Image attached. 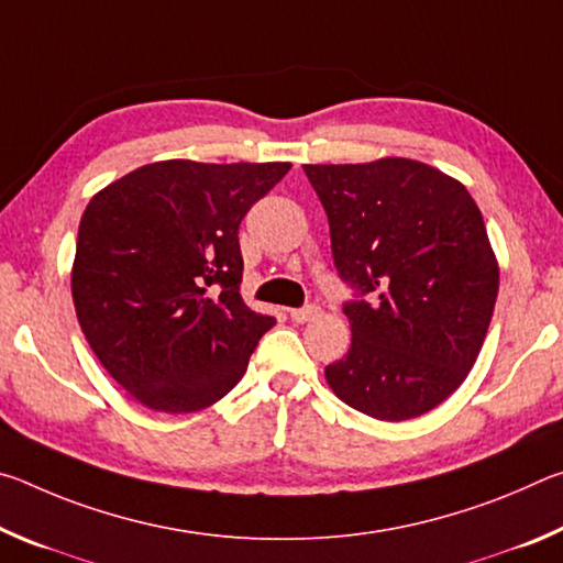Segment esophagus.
Returning a JSON list of instances; mask_svg holds the SVG:
<instances>
[{
  "mask_svg": "<svg viewBox=\"0 0 563 563\" xmlns=\"http://www.w3.org/2000/svg\"><path fill=\"white\" fill-rule=\"evenodd\" d=\"M320 316L318 305H305V308H292L290 310V320L292 322H310Z\"/></svg>",
  "mask_w": 563,
  "mask_h": 563,
  "instance_id": "esophagus-1",
  "label": "esophagus"
}]
</instances>
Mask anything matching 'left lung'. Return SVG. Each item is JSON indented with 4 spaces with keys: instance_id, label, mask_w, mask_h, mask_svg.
<instances>
[{
    "instance_id": "1",
    "label": "left lung",
    "mask_w": 563,
    "mask_h": 563,
    "mask_svg": "<svg viewBox=\"0 0 563 563\" xmlns=\"http://www.w3.org/2000/svg\"><path fill=\"white\" fill-rule=\"evenodd\" d=\"M330 221L347 302V355L325 367L357 412L402 422L460 387L487 338L499 263L460 180L412 158L302 166Z\"/></svg>"
}]
</instances>
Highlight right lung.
<instances>
[{
  "label": "right lung",
  "mask_w": 563,
  "mask_h": 563,
  "mask_svg": "<svg viewBox=\"0 0 563 563\" xmlns=\"http://www.w3.org/2000/svg\"><path fill=\"white\" fill-rule=\"evenodd\" d=\"M288 170L156 161L89 201L71 268L76 318L136 402L198 412L243 377L275 318L241 298L238 225Z\"/></svg>",
  "instance_id": "obj_1"
}]
</instances>
